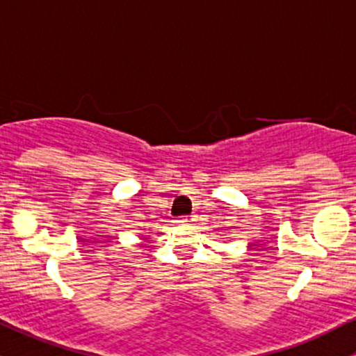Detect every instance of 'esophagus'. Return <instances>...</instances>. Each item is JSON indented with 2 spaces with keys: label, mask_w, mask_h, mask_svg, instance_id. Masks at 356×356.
<instances>
[{
  "label": "esophagus",
  "mask_w": 356,
  "mask_h": 356,
  "mask_svg": "<svg viewBox=\"0 0 356 356\" xmlns=\"http://www.w3.org/2000/svg\"><path fill=\"white\" fill-rule=\"evenodd\" d=\"M181 222H184V224H195L196 215H189V217H184Z\"/></svg>",
  "instance_id": "34e87169"
}]
</instances>
